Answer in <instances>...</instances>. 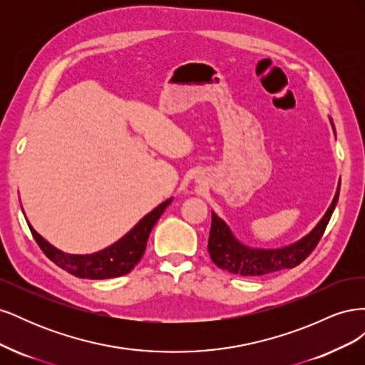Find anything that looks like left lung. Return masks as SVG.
<instances>
[{
	"mask_svg": "<svg viewBox=\"0 0 365 365\" xmlns=\"http://www.w3.org/2000/svg\"><path fill=\"white\" fill-rule=\"evenodd\" d=\"M339 196V185L332 204L318 225L302 240L279 250H252L242 245L231 233L222 219L212 213V228L208 237V252L213 263L231 274L256 277L275 271L289 269L300 264L318 245L335 210Z\"/></svg>",
	"mask_w": 365,
	"mask_h": 365,
	"instance_id": "obj_1",
	"label": "left lung"
}]
</instances>
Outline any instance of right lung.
<instances>
[{"instance_id": "obj_1", "label": "right lung", "mask_w": 365, "mask_h": 365, "mask_svg": "<svg viewBox=\"0 0 365 365\" xmlns=\"http://www.w3.org/2000/svg\"><path fill=\"white\" fill-rule=\"evenodd\" d=\"M170 202L172 200H168L160 204L157 208H153L149 215L143 217L126 236L115 242L114 245L105 248L103 251L86 254V256L65 254L51 247L47 240H43L36 231L31 228V225H29V228L42 252L46 254L54 264H58L59 268L70 272L71 275H76V277L79 279H113L130 272L132 268L141 260L153 225L157 224V220Z\"/></svg>"}]
</instances>
